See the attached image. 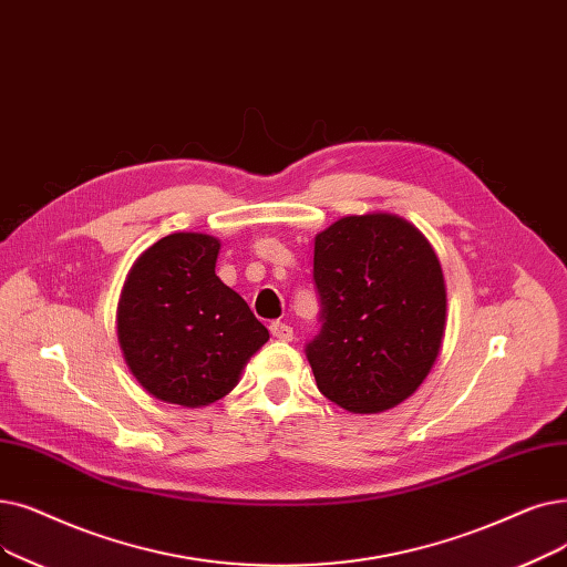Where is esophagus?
<instances>
[{"label":"esophagus","instance_id":"obj_1","mask_svg":"<svg viewBox=\"0 0 567 567\" xmlns=\"http://www.w3.org/2000/svg\"><path fill=\"white\" fill-rule=\"evenodd\" d=\"M270 336L282 340V342H289V340L293 338V331H291V327L285 324V322H274V324H270Z\"/></svg>","mask_w":567,"mask_h":567}]
</instances>
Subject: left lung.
I'll return each instance as SVG.
<instances>
[{"mask_svg":"<svg viewBox=\"0 0 567 567\" xmlns=\"http://www.w3.org/2000/svg\"><path fill=\"white\" fill-rule=\"evenodd\" d=\"M322 329L306 357L324 396L354 414L396 408L437 359L447 289L426 236L391 213L340 217L315 236Z\"/></svg>","mask_w":567,"mask_h":567,"instance_id":"left-lung-1","label":"left lung"}]
</instances>
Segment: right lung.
Returning <instances> with one entry per match:
<instances>
[{"mask_svg": "<svg viewBox=\"0 0 567 567\" xmlns=\"http://www.w3.org/2000/svg\"><path fill=\"white\" fill-rule=\"evenodd\" d=\"M217 255L215 236H164L122 287L120 350L138 384L164 403L202 408L227 396L268 340L250 306L215 276Z\"/></svg>", "mask_w": 567, "mask_h": 567, "instance_id": "right-lung-1", "label": "right lung"}]
</instances>
